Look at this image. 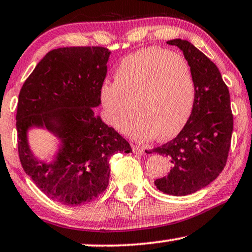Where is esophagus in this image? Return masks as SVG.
Segmentation results:
<instances>
[{
  "label": "esophagus",
  "instance_id": "esophagus-1",
  "mask_svg": "<svg viewBox=\"0 0 252 252\" xmlns=\"http://www.w3.org/2000/svg\"><path fill=\"white\" fill-rule=\"evenodd\" d=\"M131 146H132V151L135 152L136 155H142V154H144V149H143L142 146H138V145H135V144H132Z\"/></svg>",
  "mask_w": 252,
  "mask_h": 252
}]
</instances>
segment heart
<instances>
[{"label":"heart","mask_w":252,"mask_h":252,"mask_svg":"<svg viewBox=\"0 0 252 252\" xmlns=\"http://www.w3.org/2000/svg\"><path fill=\"white\" fill-rule=\"evenodd\" d=\"M193 98L189 62L160 47L126 56L116 69L115 82H106L100 91L106 120L113 128L122 129L135 111L139 114L124 128L138 142L178 135L189 120Z\"/></svg>","instance_id":"heart-1"}]
</instances>
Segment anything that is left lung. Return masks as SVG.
<instances>
[{"label": "left lung", "mask_w": 252, "mask_h": 252, "mask_svg": "<svg viewBox=\"0 0 252 252\" xmlns=\"http://www.w3.org/2000/svg\"><path fill=\"white\" fill-rule=\"evenodd\" d=\"M167 44L179 47L189 63L194 101L189 119L176 138L152 150L172 165L170 173L156 179L155 185L168 195L184 196L206 187L224 168L234 119L228 87L215 63L189 40Z\"/></svg>", "instance_id": "1"}]
</instances>
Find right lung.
I'll list each match as a JSON object with an SVG mask.
<instances>
[{
	"label": "right lung",
	"mask_w": 252,
	"mask_h": 252,
	"mask_svg": "<svg viewBox=\"0 0 252 252\" xmlns=\"http://www.w3.org/2000/svg\"><path fill=\"white\" fill-rule=\"evenodd\" d=\"M110 51L101 46L60 47L37 63L20 92L16 114L18 155L25 173L50 199L66 206L87 203L109 183V158L131 146L96 116ZM46 128L61 141L50 163L39 161L27 132Z\"/></svg>",
	"instance_id": "obj_1"
}]
</instances>
